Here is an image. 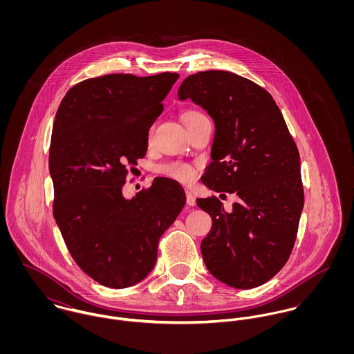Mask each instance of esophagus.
I'll return each mask as SVG.
<instances>
[{
	"label": "esophagus",
	"instance_id": "obj_1",
	"mask_svg": "<svg viewBox=\"0 0 354 354\" xmlns=\"http://www.w3.org/2000/svg\"><path fill=\"white\" fill-rule=\"evenodd\" d=\"M187 204H188V205H192V207L196 204V198H195L194 194H192L191 191H188V189H187Z\"/></svg>",
	"mask_w": 354,
	"mask_h": 354
}]
</instances>
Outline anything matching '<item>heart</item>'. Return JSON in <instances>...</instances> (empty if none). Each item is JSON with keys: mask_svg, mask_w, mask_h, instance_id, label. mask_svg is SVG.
I'll return each instance as SVG.
<instances>
[{"mask_svg": "<svg viewBox=\"0 0 354 354\" xmlns=\"http://www.w3.org/2000/svg\"><path fill=\"white\" fill-rule=\"evenodd\" d=\"M199 115H203V114L198 110H187L183 114V121L185 124ZM150 135H151V131H150ZM160 171L163 174H166L167 177L174 178L181 183H192L196 176L194 166H191L188 163H183V162H169L160 167Z\"/></svg>", "mask_w": 354, "mask_h": 354, "instance_id": "obj_1", "label": "heart"}]
</instances>
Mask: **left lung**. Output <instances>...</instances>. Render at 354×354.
Masks as SVG:
<instances>
[{
    "instance_id": "obj_1",
    "label": "left lung",
    "mask_w": 354,
    "mask_h": 354,
    "mask_svg": "<svg viewBox=\"0 0 354 354\" xmlns=\"http://www.w3.org/2000/svg\"><path fill=\"white\" fill-rule=\"evenodd\" d=\"M188 98L215 122L203 184L240 198L230 212L215 196L198 199L212 218L203 260L218 281L252 289L279 272L295 247L304 207L300 153L271 94L243 76L191 75L178 88V100Z\"/></svg>"
}]
</instances>
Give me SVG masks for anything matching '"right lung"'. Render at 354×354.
I'll return each mask as SVG.
<instances>
[{
  "mask_svg": "<svg viewBox=\"0 0 354 354\" xmlns=\"http://www.w3.org/2000/svg\"><path fill=\"white\" fill-rule=\"evenodd\" d=\"M178 73H111L75 84L58 106L49 170L53 215L76 264L94 281L124 289L151 272L158 243L187 202L183 187L158 177L131 201L128 167L149 146V129Z\"/></svg>",
  "mask_w": 354,
  "mask_h": 354,
  "instance_id": "obj_1",
  "label": "right lung"
}]
</instances>
